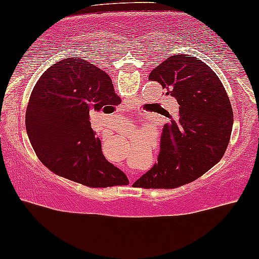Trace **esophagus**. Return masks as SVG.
<instances>
[{
  "instance_id": "1",
  "label": "esophagus",
  "mask_w": 259,
  "mask_h": 259,
  "mask_svg": "<svg viewBox=\"0 0 259 259\" xmlns=\"http://www.w3.org/2000/svg\"><path fill=\"white\" fill-rule=\"evenodd\" d=\"M124 119H125V118H124ZM128 120H130V119H126V120H124V122H126V124H127V122H130ZM135 178H137V176H135V175H132V176H131V182H133V181L135 180Z\"/></svg>"
}]
</instances>
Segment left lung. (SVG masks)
<instances>
[{"label": "left lung", "mask_w": 259, "mask_h": 259, "mask_svg": "<svg viewBox=\"0 0 259 259\" xmlns=\"http://www.w3.org/2000/svg\"><path fill=\"white\" fill-rule=\"evenodd\" d=\"M176 98L180 113L163 127L157 163L135 182L145 189H172L204 175L221 160L234 114L218 75L192 55L176 54L149 74Z\"/></svg>", "instance_id": "left-lung-1"}]
</instances>
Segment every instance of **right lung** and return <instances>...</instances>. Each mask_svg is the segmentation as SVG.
Masks as SVG:
<instances>
[{"label":"right lung","mask_w":259,"mask_h":259,"mask_svg":"<svg viewBox=\"0 0 259 259\" xmlns=\"http://www.w3.org/2000/svg\"><path fill=\"white\" fill-rule=\"evenodd\" d=\"M120 102L109 75L94 63L71 58L54 63L38 79L26 107V132L39 160L59 176L90 188L128 183L105 160L90 126L91 110Z\"/></svg>","instance_id":"add662e5"}]
</instances>
